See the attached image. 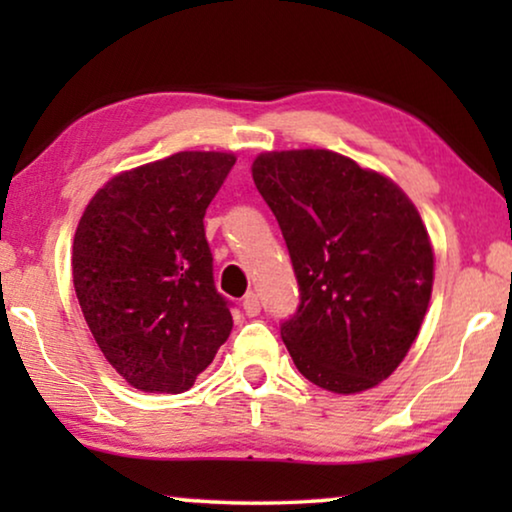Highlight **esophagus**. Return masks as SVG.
Masks as SVG:
<instances>
[{"instance_id": "34e87169", "label": "esophagus", "mask_w": 512, "mask_h": 512, "mask_svg": "<svg viewBox=\"0 0 512 512\" xmlns=\"http://www.w3.org/2000/svg\"><path fill=\"white\" fill-rule=\"evenodd\" d=\"M242 310L247 317H258V312H261V300H258L256 293H247V296H244Z\"/></svg>"}]
</instances>
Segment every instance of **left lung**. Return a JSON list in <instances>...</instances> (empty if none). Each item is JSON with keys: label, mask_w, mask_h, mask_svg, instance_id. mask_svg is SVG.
Wrapping results in <instances>:
<instances>
[{"label": "left lung", "mask_w": 512, "mask_h": 512, "mask_svg": "<svg viewBox=\"0 0 512 512\" xmlns=\"http://www.w3.org/2000/svg\"><path fill=\"white\" fill-rule=\"evenodd\" d=\"M298 279L282 324L293 363L333 394L394 373L422 326L433 249L408 195L380 172L326 149L270 151L251 165Z\"/></svg>", "instance_id": "1"}]
</instances>
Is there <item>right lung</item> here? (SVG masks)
Here are the masks:
<instances>
[{"label": "right lung", "mask_w": 512, "mask_h": 512, "mask_svg": "<svg viewBox=\"0 0 512 512\" xmlns=\"http://www.w3.org/2000/svg\"><path fill=\"white\" fill-rule=\"evenodd\" d=\"M233 165V153L181 151L116 174L76 228L81 312L104 359L139 391L191 389L233 331L202 223Z\"/></svg>", "instance_id": "right-lung-1"}]
</instances>
